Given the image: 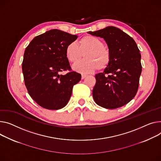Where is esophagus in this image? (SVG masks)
Wrapping results in <instances>:
<instances>
[{
  "instance_id": "esophagus-1",
  "label": "esophagus",
  "mask_w": 161,
  "mask_h": 161,
  "mask_svg": "<svg viewBox=\"0 0 161 161\" xmlns=\"http://www.w3.org/2000/svg\"><path fill=\"white\" fill-rule=\"evenodd\" d=\"M86 77H87V75H85V74H82L81 75V79L82 80H83L84 78H85Z\"/></svg>"
}]
</instances>
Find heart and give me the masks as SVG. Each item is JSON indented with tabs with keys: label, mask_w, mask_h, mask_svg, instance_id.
<instances>
[{
	"label": "heart",
	"mask_w": 161,
	"mask_h": 161,
	"mask_svg": "<svg viewBox=\"0 0 161 161\" xmlns=\"http://www.w3.org/2000/svg\"><path fill=\"white\" fill-rule=\"evenodd\" d=\"M83 53L85 58L75 63L72 69L76 72L87 74L95 70L103 69L109 65L111 60L109 51L104 47L103 42L92 36H86L79 41V46L71 42L66 47L65 54L68 60L72 63L80 59Z\"/></svg>",
	"instance_id": "1"
}]
</instances>
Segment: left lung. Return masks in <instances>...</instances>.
Returning <instances> with one entry per match:
<instances>
[{
	"label": "left lung",
	"instance_id": "left-lung-1",
	"mask_svg": "<svg viewBox=\"0 0 161 161\" xmlns=\"http://www.w3.org/2000/svg\"><path fill=\"white\" fill-rule=\"evenodd\" d=\"M88 34L103 38L111 55L103 72L95 75L94 100L105 109L120 108L129 103L137 92L142 72L140 50L132 37L114 26Z\"/></svg>",
	"mask_w": 161,
	"mask_h": 161
}]
</instances>
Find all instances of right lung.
<instances>
[{
	"label": "right lung",
	"instance_id": "add662e5",
	"mask_svg": "<svg viewBox=\"0 0 161 161\" xmlns=\"http://www.w3.org/2000/svg\"><path fill=\"white\" fill-rule=\"evenodd\" d=\"M76 35L58 29L50 30L34 37L26 47L22 64L25 83L30 96L42 108L58 110L69 102L73 86L81 78L70 70L65 54L68 44Z\"/></svg>",
	"mask_w": 161,
	"mask_h": 161
}]
</instances>
